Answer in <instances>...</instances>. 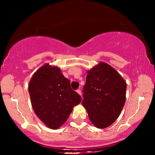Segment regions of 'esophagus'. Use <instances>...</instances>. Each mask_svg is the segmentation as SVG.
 <instances>
[{"label":"esophagus","mask_w":155,"mask_h":155,"mask_svg":"<svg viewBox=\"0 0 155 155\" xmlns=\"http://www.w3.org/2000/svg\"><path fill=\"white\" fill-rule=\"evenodd\" d=\"M76 92H77V93L78 94H80V96H81L82 95V92H81V90H77V91H76Z\"/></svg>","instance_id":"1"}]
</instances>
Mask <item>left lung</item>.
Returning <instances> with one entry per match:
<instances>
[{
    "mask_svg": "<svg viewBox=\"0 0 155 155\" xmlns=\"http://www.w3.org/2000/svg\"><path fill=\"white\" fill-rule=\"evenodd\" d=\"M87 73L82 105L94 126L105 128L117 119L124 107L126 82L104 62H99Z\"/></svg>",
    "mask_w": 155,
    "mask_h": 155,
    "instance_id": "1",
    "label": "left lung"
}]
</instances>
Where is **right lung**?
I'll list each match as a JSON object with an SVG mask.
<instances>
[{
    "label": "right lung",
    "mask_w": 155,
    "mask_h": 155,
    "mask_svg": "<svg viewBox=\"0 0 155 155\" xmlns=\"http://www.w3.org/2000/svg\"><path fill=\"white\" fill-rule=\"evenodd\" d=\"M32 109L37 117L51 129L66 121L81 97L71 87V82L60 68L46 63L34 73L28 85Z\"/></svg>",
    "instance_id": "add662e5"
}]
</instances>
